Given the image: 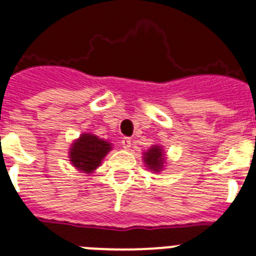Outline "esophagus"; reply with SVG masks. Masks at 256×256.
<instances>
[{
    "label": "esophagus",
    "instance_id": "1",
    "mask_svg": "<svg viewBox=\"0 0 256 256\" xmlns=\"http://www.w3.org/2000/svg\"><path fill=\"white\" fill-rule=\"evenodd\" d=\"M120 144H122L124 148H132V140H130V138H124Z\"/></svg>",
    "mask_w": 256,
    "mask_h": 256
}]
</instances>
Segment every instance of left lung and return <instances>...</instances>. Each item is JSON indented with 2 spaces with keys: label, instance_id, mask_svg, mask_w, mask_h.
Segmentation results:
<instances>
[{
  "label": "left lung",
  "instance_id": "1",
  "mask_svg": "<svg viewBox=\"0 0 256 256\" xmlns=\"http://www.w3.org/2000/svg\"><path fill=\"white\" fill-rule=\"evenodd\" d=\"M144 164L150 171L160 172L166 166V154H164V146L160 144H152L148 152H144Z\"/></svg>",
  "mask_w": 256,
  "mask_h": 256
}]
</instances>
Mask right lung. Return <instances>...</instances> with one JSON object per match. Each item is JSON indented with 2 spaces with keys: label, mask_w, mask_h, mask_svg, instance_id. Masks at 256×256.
<instances>
[{
  "label": "right lung",
  "mask_w": 256,
  "mask_h": 256,
  "mask_svg": "<svg viewBox=\"0 0 256 256\" xmlns=\"http://www.w3.org/2000/svg\"><path fill=\"white\" fill-rule=\"evenodd\" d=\"M112 148V144L108 140H102L92 132H84L70 144L69 160L78 171L92 174Z\"/></svg>",
  "instance_id": "obj_1"
}]
</instances>
